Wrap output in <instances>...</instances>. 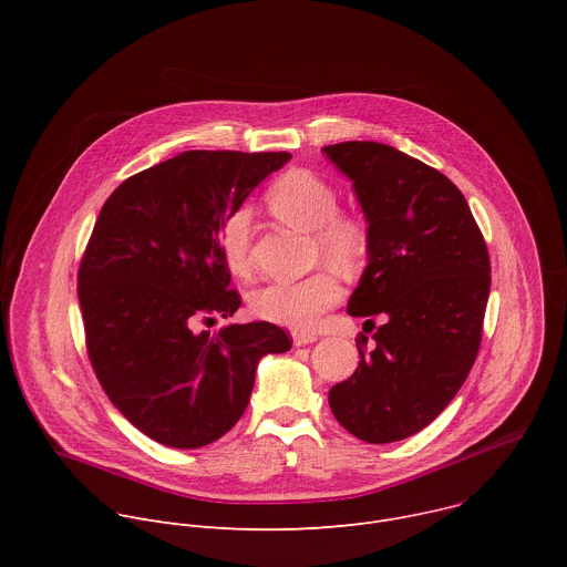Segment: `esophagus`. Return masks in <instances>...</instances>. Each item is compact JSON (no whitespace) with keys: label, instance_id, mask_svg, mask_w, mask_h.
Here are the masks:
<instances>
[{"label":"esophagus","instance_id":"esophagus-1","mask_svg":"<svg viewBox=\"0 0 567 567\" xmlns=\"http://www.w3.org/2000/svg\"><path fill=\"white\" fill-rule=\"evenodd\" d=\"M318 337L316 334H309V332H296L293 334V346L296 348H302V346H309V343H316Z\"/></svg>","mask_w":567,"mask_h":567}]
</instances>
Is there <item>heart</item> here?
<instances>
[{
  "label": "heart",
  "mask_w": 567,
  "mask_h": 567,
  "mask_svg": "<svg viewBox=\"0 0 567 567\" xmlns=\"http://www.w3.org/2000/svg\"><path fill=\"white\" fill-rule=\"evenodd\" d=\"M271 213L285 224L313 233L318 254L328 260L350 267L365 251L363 228L339 217V197L334 188L307 171H291L282 175L267 193ZM249 237L251 210L239 206L230 210L219 228V251L230 274H249ZM343 289L337 276L328 269L316 271L300 280L269 282L251 293V311L276 326L289 330H311L320 316L339 302Z\"/></svg>",
  "instance_id": "1"
}]
</instances>
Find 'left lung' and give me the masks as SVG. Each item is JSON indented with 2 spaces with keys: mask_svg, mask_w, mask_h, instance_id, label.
Instances as JSON below:
<instances>
[{
  "mask_svg": "<svg viewBox=\"0 0 567 567\" xmlns=\"http://www.w3.org/2000/svg\"><path fill=\"white\" fill-rule=\"evenodd\" d=\"M322 152L352 182L368 224V267L348 313L383 318L374 350H359L354 374L330 390V409L363 442H399L449 406L475 361L487 245L457 186L420 158L374 141Z\"/></svg>",
  "mask_w": 567,
  "mask_h": 567,
  "instance_id": "8db88e82",
  "label": "left lung"
}]
</instances>
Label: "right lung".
<instances>
[{"instance_id": "add662e5", "label": "right lung", "mask_w": 567, "mask_h": 567, "mask_svg": "<svg viewBox=\"0 0 567 567\" xmlns=\"http://www.w3.org/2000/svg\"><path fill=\"white\" fill-rule=\"evenodd\" d=\"M289 158L188 150L125 179L101 208L78 271L87 352L110 401L158 444L219 440L247 411L260 359L291 348L265 320L193 330L241 305L219 228Z\"/></svg>"}]
</instances>
